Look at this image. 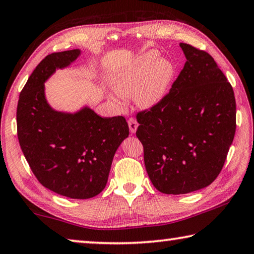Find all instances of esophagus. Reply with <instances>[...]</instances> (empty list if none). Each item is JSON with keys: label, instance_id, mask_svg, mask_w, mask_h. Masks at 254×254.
<instances>
[{"label": "esophagus", "instance_id": "esophagus-1", "mask_svg": "<svg viewBox=\"0 0 254 254\" xmlns=\"http://www.w3.org/2000/svg\"><path fill=\"white\" fill-rule=\"evenodd\" d=\"M127 123H128V128H130L131 133H135L136 130H137V127H139V124H137L136 120L131 118V119H128Z\"/></svg>", "mask_w": 254, "mask_h": 254}]
</instances>
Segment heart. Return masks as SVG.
I'll return each instance as SVG.
<instances>
[{"label":"heart","instance_id":"heart-1","mask_svg":"<svg viewBox=\"0 0 254 254\" xmlns=\"http://www.w3.org/2000/svg\"><path fill=\"white\" fill-rule=\"evenodd\" d=\"M175 75L173 62L160 58L157 50H149L117 68L110 77V85L120 96L134 97L140 109L151 110L165 100Z\"/></svg>","mask_w":254,"mask_h":254}]
</instances>
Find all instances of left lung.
Returning a JSON list of instances; mask_svg holds the SVG:
<instances>
[{"mask_svg": "<svg viewBox=\"0 0 254 254\" xmlns=\"http://www.w3.org/2000/svg\"><path fill=\"white\" fill-rule=\"evenodd\" d=\"M186 63L160 104L136 115L144 165L159 191L188 194L212 184L236 127L234 92L210 55L180 44Z\"/></svg>", "mask_w": 254, "mask_h": 254, "instance_id": "left-lung-1", "label": "left lung"}]
</instances>
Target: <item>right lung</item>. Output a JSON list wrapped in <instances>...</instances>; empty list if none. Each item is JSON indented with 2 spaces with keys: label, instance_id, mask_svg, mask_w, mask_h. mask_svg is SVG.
<instances>
[{
  "label": "right lung",
  "instance_id": "right-lung-1",
  "mask_svg": "<svg viewBox=\"0 0 254 254\" xmlns=\"http://www.w3.org/2000/svg\"><path fill=\"white\" fill-rule=\"evenodd\" d=\"M80 55V49L55 53L36 67L20 93L16 126L20 147L42 186L69 198L88 199L105 188L128 127L123 117L101 118L87 105L65 112L49 104L45 83Z\"/></svg>",
  "mask_w": 254,
  "mask_h": 254
}]
</instances>
